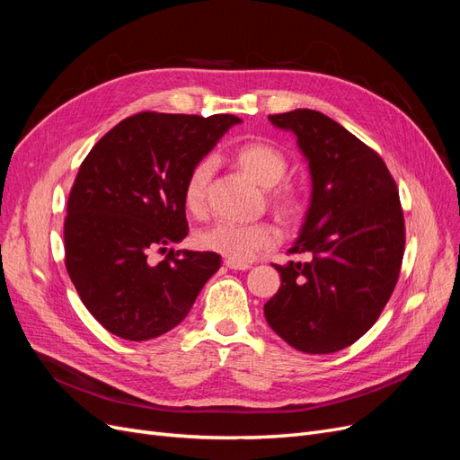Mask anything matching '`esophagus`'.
I'll return each mask as SVG.
<instances>
[{"instance_id": "1", "label": "esophagus", "mask_w": 460, "mask_h": 460, "mask_svg": "<svg viewBox=\"0 0 460 460\" xmlns=\"http://www.w3.org/2000/svg\"><path fill=\"white\" fill-rule=\"evenodd\" d=\"M225 264L230 270H247L249 267H252V264H247V262H234V261H228V259L225 261Z\"/></svg>"}]
</instances>
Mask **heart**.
Segmentation results:
<instances>
[{
    "instance_id": "1",
    "label": "heart",
    "mask_w": 460,
    "mask_h": 460,
    "mask_svg": "<svg viewBox=\"0 0 460 460\" xmlns=\"http://www.w3.org/2000/svg\"><path fill=\"white\" fill-rule=\"evenodd\" d=\"M234 161L255 184L267 190V198L278 215L294 218L301 213L303 196L299 188L291 182H280L289 166L284 151L270 144L249 142L234 151ZM213 172V157H203L193 164L184 184V205L190 213L201 215L205 211ZM278 242H280V230L270 222H257V225L217 222L198 234V245L201 249L234 262L252 261L257 253L274 247Z\"/></svg>"
}]
</instances>
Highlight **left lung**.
I'll use <instances>...</instances> for the list:
<instances>
[{
  "label": "left lung",
  "instance_id": "left-lung-1",
  "mask_svg": "<svg viewBox=\"0 0 460 460\" xmlns=\"http://www.w3.org/2000/svg\"><path fill=\"white\" fill-rule=\"evenodd\" d=\"M297 137L311 172V205L291 253L274 264L280 289L264 318L286 343L311 355L336 353L372 328L392 297L405 253L395 180L378 153L313 109L270 115Z\"/></svg>",
  "mask_w": 460,
  "mask_h": 460
}]
</instances>
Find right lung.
<instances>
[{
    "label": "right lung",
    "mask_w": 460,
    "mask_h": 460,
    "mask_svg": "<svg viewBox=\"0 0 460 460\" xmlns=\"http://www.w3.org/2000/svg\"><path fill=\"white\" fill-rule=\"evenodd\" d=\"M240 122L140 113L82 161L66 203L65 264L82 303L115 336L144 341L172 330L220 269L217 253L166 245L188 235L184 184L193 164ZM155 248L167 257L151 263Z\"/></svg>",
    "instance_id": "obj_1"
}]
</instances>
